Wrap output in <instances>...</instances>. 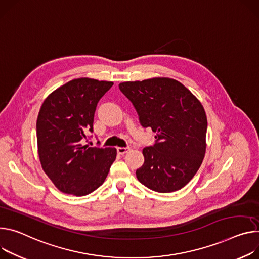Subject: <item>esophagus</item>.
Segmentation results:
<instances>
[{"label":"esophagus","instance_id":"esophagus-1","mask_svg":"<svg viewBox=\"0 0 259 259\" xmlns=\"http://www.w3.org/2000/svg\"><path fill=\"white\" fill-rule=\"evenodd\" d=\"M117 153L121 154V155H124L126 153H128L130 151V148H117Z\"/></svg>","mask_w":259,"mask_h":259}]
</instances>
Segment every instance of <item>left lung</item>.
Instances as JSON below:
<instances>
[{
  "mask_svg": "<svg viewBox=\"0 0 259 259\" xmlns=\"http://www.w3.org/2000/svg\"><path fill=\"white\" fill-rule=\"evenodd\" d=\"M132 102L143 127L156 144L143 150L137 180L149 189L168 193L182 189L199 169L206 149L207 120L200 101L180 81L154 77L119 84Z\"/></svg>",
  "mask_w": 259,
  "mask_h": 259,
  "instance_id": "1",
  "label": "left lung"
}]
</instances>
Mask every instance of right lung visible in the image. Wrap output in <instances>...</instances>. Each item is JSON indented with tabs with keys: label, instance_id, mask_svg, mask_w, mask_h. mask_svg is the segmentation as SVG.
Returning a JSON list of instances; mask_svg holds the SVG:
<instances>
[{
	"label": "right lung",
	"instance_id": "obj_1",
	"mask_svg": "<svg viewBox=\"0 0 259 259\" xmlns=\"http://www.w3.org/2000/svg\"><path fill=\"white\" fill-rule=\"evenodd\" d=\"M112 81L81 77L46 97L37 117L38 155L43 171L66 194L83 196L100 187L116 157L114 148L82 146L93 132L98 101Z\"/></svg>",
	"mask_w": 259,
	"mask_h": 259
}]
</instances>
